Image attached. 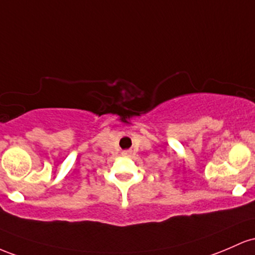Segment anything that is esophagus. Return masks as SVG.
Wrapping results in <instances>:
<instances>
[{
  "instance_id": "esophagus-1",
  "label": "esophagus",
  "mask_w": 255,
  "mask_h": 255,
  "mask_svg": "<svg viewBox=\"0 0 255 255\" xmlns=\"http://www.w3.org/2000/svg\"><path fill=\"white\" fill-rule=\"evenodd\" d=\"M123 155H127V156H128L131 154V150L130 149H128V150H123Z\"/></svg>"
}]
</instances>
